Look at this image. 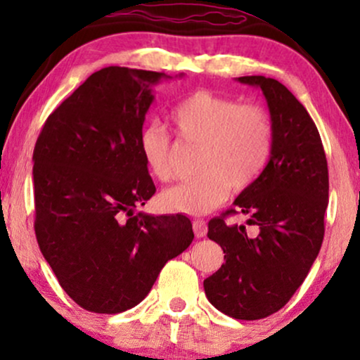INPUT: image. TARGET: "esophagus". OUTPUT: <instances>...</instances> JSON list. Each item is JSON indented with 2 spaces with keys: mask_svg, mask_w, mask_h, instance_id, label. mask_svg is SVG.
I'll return each mask as SVG.
<instances>
[{
  "mask_svg": "<svg viewBox=\"0 0 360 360\" xmlns=\"http://www.w3.org/2000/svg\"><path fill=\"white\" fill-rule=\"evenodd\" d=\"M193 230H194V235H196L198 238L201 237H206V232H208V225H206L205 220H193Z\"/></svg>",
  "mask_w": 360,
  "mask_h": 360,
  "instance_id": "esophagus-1",
  "label": "esophagus"
}]
</instances>
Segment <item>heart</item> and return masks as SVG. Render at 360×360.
<instances>
[{"label": "heart", "instance_id": "heart-1", "mask_svg": "<svg viewBox=\"0 0 360 360\" xmlns=\"http://www.w3.org/2000/svg\"><path fill=\"white\" fill-rule=\"evenodd\" d=\"M181 140L200 143V176L167 189L160 203L167 212L205 214L218 208L230 188L240 193L262 174L274 147V127L266 110L232 98L196 91L169 113ZM139 150L155 179L172 177V140L160 127L140 130Z\"/></svg>", "mask_w": 360, "mask_h": 360}]
</instances>
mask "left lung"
<instances>
[{"label":"left lung","instance_id":"8db88e82","mask_svg":"<svg viewBox=\"0 0 360 360\" xmlns=\"http://www.w3.org/2000/svg\"><path fill=\"white\" fill-rule=\"evenodd\" d=\"M266 96L274 147L259 179L238 194L235 208L208 223V237L220 243L225 264L205 279L206 298L237 320H260L279 311L303 284L325 233L328 166L320 134L307 108L279 81L243 76ZM248 214L258 229L230 226L229 214Z\"/></svg>","mask_w":360,"mask_h":360}]
</instances>
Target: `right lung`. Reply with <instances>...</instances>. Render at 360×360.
<instances>
[{"label": "right lung", "instance_id": "1", "mask_svg": "<svg viewBox=\"0 0 360 360\" xmlns=\"http://www.w3.org/2000/svg\"><path fill=\"white\" fill-rule=\"evenodd\" d=\"M166 74L110 65L49 115L34 148L35 235L81 308L122 313L193 242L184 214L135 213L155 193L139 135Z\"/></svg>", "mask_w": 360, "mask_h": 360}]
</instances>
